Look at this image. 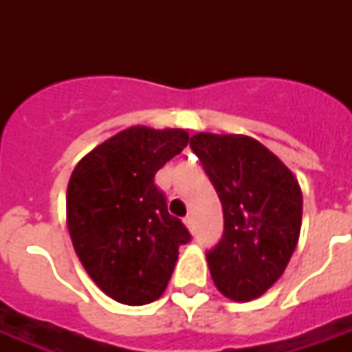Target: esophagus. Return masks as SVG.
<instances>
[{
	"instance_id": "34e87169",
	"label": "esophagus",
	"mask_w": 352,
	"mask_h": 352,
	"mask_svg": "<svg viewBox=\"0 0 352 352\" xmlns=\"http://www.w3.org/2000/svg\"><path fill=\"white\" fill-rule=\"evenodd\" d=\"M184 225H186L188 230L193 232V217H192V215H186V217H184Z\"/></svg>"
}]
</instances>
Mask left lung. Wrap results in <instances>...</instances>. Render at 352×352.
I'll return each mask as SVG.
<instances>
[{
  "label": "left lung",
  "instance_id": "1",
  "mask_svg": "<svg viewBox=\"0 0 352 352\" xmlns=\"http://www.w3.org/2000/svg\"><path fill=\"white\" fill-rule=\"evenodd\" d=\"M190 148L225 215L223 237L206 254L212 279L230 300H256L281 278L300 239V182L270 149L246 135L195 133Z\"/></svg>",
  "mask_w": 352,
  "mask_h": 352
}]
</instances>
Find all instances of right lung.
Listing matches in <instances>:
<instances>
[{"label": "right lung", "mask_w": 352, "mask_h": 352, "mask_svg": "<svg viewBox=\"0 0 352 352\" xmlns=\"http://www.w3.org/2000/svg\"><path fill=\"white\" fill-rule=\"evenodd\" d=\"M186 129L131 126L80 160L67 186V228L96 287L124 305L159 300L179 246L192 239L168 214L155 173L188 144Z\"/></svg>", "instance_id": "add662e5"}]
</instances>
